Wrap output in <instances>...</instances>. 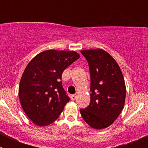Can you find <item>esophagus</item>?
Segmentation results:
<instances>
[{
    "instance_id": "obj_1",
    "label": "esophagus",
    "mask_w": 148,
    "mask_h": 148,
    "mask_svg": "<svg viewBox=\"0 0 148 148\" xmlns=\"http://www.w3.org/2000/svg\"><path fill=\"white\" fill-rule=\"evenodd\" d=\"M76 97H77V95H71V99L73 101H74V100H75V99H76Z\"/></svg>"
}]
</instances>
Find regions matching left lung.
I'll list each match as a JSON object with an SVG mask.
<instances>
[{"label":"left lung","mask_w":148,"mask_h":148,"mask_svg":"<svg viewBox=\"0 0 148 148\" xmlns=\"http://www.w3.org/2000/svg\"><path fill=\"white\" fill-rule=\"evenodd\" d=\"M90 73V103L81 109L83 119L94 129L108 127L124 108L126 87L122 73L114 58L101 49L82 50Z\"/></svg>","instance_id":"1"}]
</instances>
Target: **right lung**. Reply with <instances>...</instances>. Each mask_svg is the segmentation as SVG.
<instances>
[{
	"instance_id": "obj_1",
	"label": "right lung",
	"mask_w": 148,
	"mask_h": 148,
	"mask_svg": "<svg viewBox=\"0 0 148 148\" xmlns=\"http://www.w3.org/2000/svg\"><path fill=\"white\" fill-rule=\"evenodd\" d=\"M79 58L75 51L49 49L29 61L21 79L18 95L22 108L35 125L47 126L58 118L70 101L61 75Z\"/></svg>"
}]
</instances>
